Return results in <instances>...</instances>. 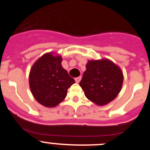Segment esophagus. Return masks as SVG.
<instances>
[{
	"label": "esophagus",
	"instance_id": "34e87169",
	"mask_svg": "<svg viewBox=\"0 0 150 150\" xmlns=\"http://www.w3.org/2000/svg\"><path fill=\"white\" fill-rule=\"evenodd\" d=\"M81 80V76H78V77L75 78V81H76V83H79Z\"/></svg>",
	"mask_w": 150,
	"mask_h": 150
}]
</instances>
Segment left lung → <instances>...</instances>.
I'll return each mask as SVG.
<instances>
[{"label":"left lung","instance_id":"8db88e82","mask_svg":"<svg viewBox=\"0 0 150 150\" xmlns=\"http://www.w3.org/2000/svg\"><path fill=\"white\" fill-rule=\"evenodd\" d=\"M86 67L79 86L87 98L98 106L114 100L122 86L121 68L107 59L89 60Z\"/></svg>","mask_w":150,"mask_h":150}]
</instances>
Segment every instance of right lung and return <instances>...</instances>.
<instances>
[{
	"label": "right lung",
	"mask_w": 150,
	"mask_h": 150,
	"mask_svg": "<svg viewBox=\"0 0 150 150\" xmlns=\"http://www.w3.org/2000/svg\"><path fill=\"white\" fill-rule=\"evenodd\" d=\"M62 58L47 52L34 62L29 74V86L36 100L46 107H56L75 83L62 66Z\"/></svg>",
	"instance_id": "right-lung-1"
}]
</instances>
